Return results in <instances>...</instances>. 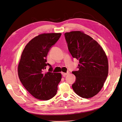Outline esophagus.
Segmentation results:
<instances>
[{
  "mask_svg": "<svg viewBox=\"0 0 122 122\" xmlns=\"http://www.w3.org/2000/svg\"><path fill=\"white\" fill-rule=\"evenodd\" d=\"M61 74H62V76H63V77H66V75H67L68 74H69V72H67V73H63V72H62Z\"/></svg>",
  "mask_w": 122,
  "mask_h": 122,
  "instance_id": "34e87169",
  "label": "esophagus"
}]
</instances>
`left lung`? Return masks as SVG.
Here are the masks:
<instances>
[{"label": "left lung", "instance_id": "1", "mask_svg": "<svg viewBox=\"0 0 122 122\" xmlns=\"http://www.w3.org/2000/svg\"><path fill=\"white\" fill-rule=\"evenodd\" d=\"M65 36L70 53L79 62L78 71L72 72L76 78L73 89L81 97H93L101 91L108 75V62L105 51L82 31L66 32Z\"/></svg>", "mask_w": 122, "mask_h": 122}]
</instances>
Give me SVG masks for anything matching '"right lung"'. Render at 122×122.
Listing matches in <instances>:
<instances>
[{
	"label": "right lung",
	"mask_w": 122,
	"mask_h": 122,
	"mask_svg": "<svg viewBox=\"0 0 122 122\" xmlns=\"http://www.w3.org/2000/svg\"><path fill=\"white\" fill-rule=\"evenodd\" d=\"M61 35L40 34L27 44L22 53L18 67V76L26 90L36 99L48 100L56 94L61 74L52 72L51 65L46 64V57ZM48 65L51 67L49 71L45 72Z\"/></svg>",
	"instance_id": "add662e5"
}]
</instances>
